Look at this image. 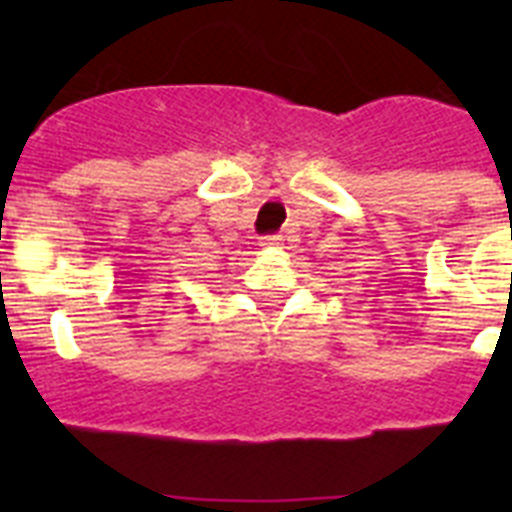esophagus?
Segmentation results:
<instances>
[{
	"label": "esophagus",
	"mask_w": 512,
	"mask_h": 512,
	"mask_svg": "<svg viewBox=\"0 0 512 512\" xmlns=\"http://www.w3.org/2000/svg\"><path fill=\"white\" fill-rule=\"evenodd\" d=\"M279 241H282L279 235H266V238H261V246H277Z\"/></svg>",
	"instance_id": "esophagus-1"
}]
</instances>
